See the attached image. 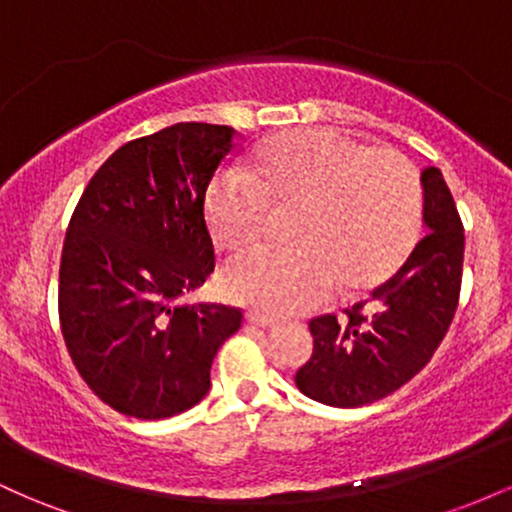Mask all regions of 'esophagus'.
Wrapping results in <instances>:
<instances>
[{"mask_svg":"<svg viewBox=\"0 0 512 512\" xmlns=\"http://www.w3.org/2000/svg\"><path fill=\"white\" fill-rule=\"evenodd\" d=\"M245 320H248L250 325H255V327H274V317H269V315H264V313H257V310H248Z\"/></svg>","mask_w":512,"mask_h":512,"instance_id":"1","label":"esophagus"}]
</instances>
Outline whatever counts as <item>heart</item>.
Wrapping results in <instances>:
<instances>
[{
    "label": "heart",
    "mask_w": 512,
    "mask_h": 512,
    "mask_svg": "<svg viewBox=\"0 0 512 512\" xmlns=\"http://www.w3.org/2000/svg\"><path fill=\"white\" fill-rule=\"evenodd\" d=\"M260 178L226 168L207 192L216 243L243 252L267 236L276 209H293V243L240 257L223 272L233 301L272 315L313 310L339 284L373 289L407 262L424 223L419 170L334 129H291L257 151Z\"/></svg>",
    "instance_id": "heart-1"
}]
</instances>
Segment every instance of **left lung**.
Listing matches in <instances>:
<instances>
[{
    "label": "left lung",
    "mask_w": 512,
    "mask_h": 512,
    "mask_svg": "<svg viewBox=\"0 0 512 512\" xmlns=\"http://www.w3.org/2000/svg\"><path fill=\"white\" fill-rule=\"evenodd\" d=\"M426 236L370 301L310 320L313 356L298 368L305 397L354 409L409 383L431 361L460 301L464 231L443 173L426 168Z\"/></svg>",
    "instance_id": "obj_1"
}]
</instances>
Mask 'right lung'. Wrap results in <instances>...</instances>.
I'll return each mask as SVG.
<instances>
[{"label": "right lung", "mask_w": 512, "mask_h": 512, "mask_svg": "<svg viewBox=\"0 0 512 512\" xmlns=\"http://www.w3.org/2000/svg\"><path fill=\"white\" fill-rule=\"evenodd\" d=\"M226 125L178 122L96 170L60 262V325L93 395L134 419H168L209 392L216 351L243 313L182 303L214 272L204 197L236 149Z\"/></svg>", "instance_id": "add662e5"}]
</instances>
